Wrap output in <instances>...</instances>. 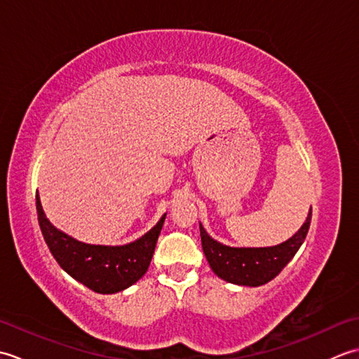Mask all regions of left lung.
<instances>
[{"mask_svg": "<svg viewBox=\"0 0 359 359\" xmlns=\"http://www.w3.org/2000/svg\"><path fill=\"white\" fill-rule=\"evenodd\" d=\"M311 208L306 222L292 238L274 247H230L215 241L205 231L202 224L201 239L205 257L220 279L230 284L259 287L276 278L282 269L292 261L309 233Z\"/></svg>", "mask_w": 359, "mask_h": 359, "instance_id": "1", "label": "left lung"}]
</instances>
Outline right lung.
<instances>
[{
    "instance_id": "right-lung-1",
    "label": "right lung",
    "mask_w": 359,
    "mask_h": 359,
    "mask_svg": "<svg viewBox=\"0 0 359 359\" xmlns=\"http://www.w3.org/2000/svg\"><path fill=\"white\" fill-rule=\"evenodd\" d=\"M38 222L60 266L95 293L112 294L134 285L148 271L166 212L142 238L125 245H94L58 230L46 216L36 193Z\"/></svg>"
}]
</instances>
